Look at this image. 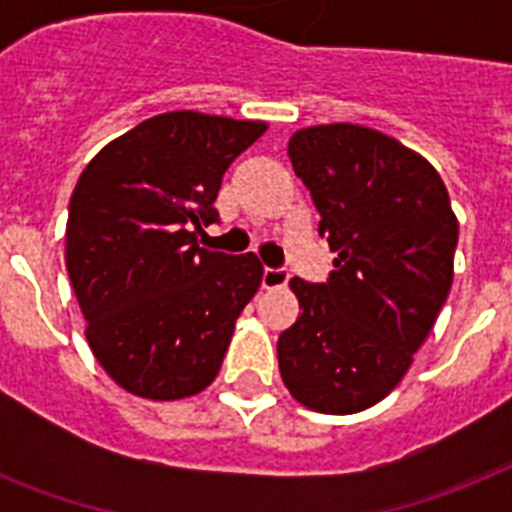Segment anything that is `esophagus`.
Segmentation results:
<instances>
[{"label": "esophagus", "instance_id": "esophagus-1", "mask_svg": "<svg viewBox=\"0 0 512 512\" xmlns=\"http://www.w3.org/2000/svg\"><path fill=\"white\" fill-rule=\"evenodd\" d=\"M289 281L287 268H265L263 271V287L265 289H279Z\"/></svg>", "mask_w": 512, "mask_h": 512}]
</instances>
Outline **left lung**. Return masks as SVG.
<instances>
[{"label": "left lung", "mask_w": 512, "mask_h": 512, "mask_svg": "<svg viewBox=\"0 0 512 512\" xmlns=\"http://www.w3.org/2000/svg\"><path fill=\"white\" fill-rule=\"evenodd\" d=\"M289 159L337 257L324 284L289 281L303 313L279 337L281 380L313 412H361L396 388L436 324L460 225L441 175L377 130H297Z\"/></svg>", "instance_id": "left-lung-1"}]
</instances>
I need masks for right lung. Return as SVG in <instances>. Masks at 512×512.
Segmentation results:
<instances>
[{
  "instance_id": "right-lung-1",
  "label": "right lung",
  "mask_w": 512,
  "mask_h": 512,
  "mask_svg": "<svg viewBox=\"0 0 512 512\" xmlns=\"http://www.w3.org/2000/svg\"><path fill=\"white\" fill-rule=\"evenodd\" d=\"M170 111L111 140L68 204L66 268L87 342L140 398L196 396L215 380L233 327L263 281L255 252L201 249L225 170L265 132Z\"/></svg>"
}]
</instances>
